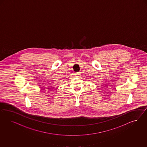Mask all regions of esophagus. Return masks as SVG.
<instances>
[{
  "label": "esophagus",
  "mask_w": 147,
  "mask_h": 147,
  "mask_svg": "<svg viewBox=\"0 0 147 147\" xmlns=\"http://www.w3.org/2000/svg\"><path fill=\"white\" fill-rule=\"evenodd\" d=\"M76 76H79L81 75V72H78V73H76Z\"/></svg>",
  "instance_id": "34e87169"
}]
</instances>
